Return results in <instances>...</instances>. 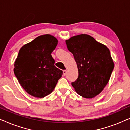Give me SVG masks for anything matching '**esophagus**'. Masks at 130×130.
Listing matches in <instances>:
<instances>
[{"label": "esophagus", "mask_w": 130, "mask_h": 130, "mask_svg": "<svg viewBox=\"0 0 130 130\" xmlns=\"http://www.w3.org/2000/svg\"><path fill=\"white\" fill-rule=\"evenodd\" d=\"M66 74H67V71L66 70H63V74L64 76H66Z\"/></svg>", "instance_id": "1"}]
</instances>
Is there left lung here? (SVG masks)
Wrapping results in <instances>:
<instances>
[{"instance_id":"8db88e82","label":"left lung","mask_w":130,"mask_h":130,"mask_svg":"<svg viewBox=\"0 0 130 130\" xmlns=\"http://www.w3.org/2000/svg\"><path fill=\"white\" fill-rule=\"evenodd\" d=\"M67 48L77 63L79 76L72 82L81 96L92 98L104 89L114 68L109 50L86 34L73 37L66 41Z\"/></svg>"}]
</instances>
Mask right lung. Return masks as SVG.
Listing matches in <instances>:
<instances>
[{"label":"right lung","mask_w":130,"mask_h":130,"mask_svg":"<svg viewBox=\"0 0 130 130\" xmlns=\"http://www.w3.org/2000/svg\"><path fill=\"white\" fill-rule=\"evenodd\" d=\"M57 42L52 35H41L19 50L14 73L25 90L33 96L50 94L63 74L51 56Z\"/></svg>","instance_id":"right-lung-1"}]
</instances>
